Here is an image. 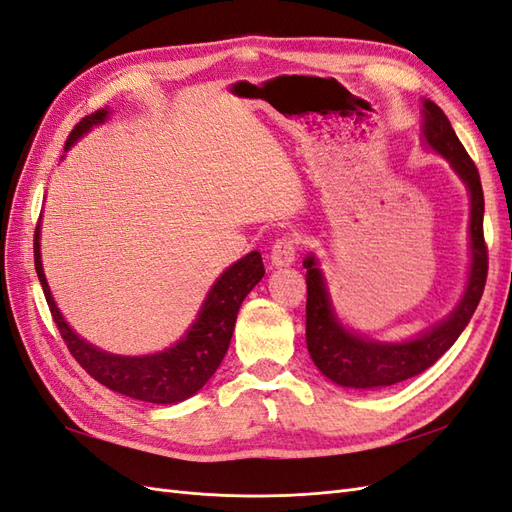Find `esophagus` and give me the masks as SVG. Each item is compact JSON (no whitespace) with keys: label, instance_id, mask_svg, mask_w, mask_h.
<instances>
[{"label":"esophagus","instance_id":"1","mask_svg":"<svg viewBox=\"0 0 512 512\" xmlns=\"http://www.w3.org/2000/svg\"><path fill=\"white\" fill-rule=\"evenodd\" d=\"M296 253H298V238L292 233H285L272 244L270 261L274 266H290L292 261H296Z\"/></svg>","mask_w":512,"mask_h":512}]
</instances>
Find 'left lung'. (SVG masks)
I'll return each mask as SVG.
<instances>
[{"label": "left lung", "instance_id": "obj_1", "mask_svg": "<svg viewBox=\"0 0 512 512\" xmlns=\"http://www.w3.org/2000/svg\"><path fill=\"white\" fill-rule=\"evenodd\" d=\"M424 136L430 147L437 149L461 175L471 194V270L467 292L452 316L437 324L435 329L411 339V342L378 344L348 333L337 322L329 294L324 290L322 274L316 268V259L307 257V348L318 370L342 387H387L428 370L463 333L480 303L484 283H487L489 251L482 229L484 194L478 168L467 155L461 140L456 138L448 116L432 101H424Z\"/></svg>", "mask_w": 512, "mask_h": 512}]
</instances>
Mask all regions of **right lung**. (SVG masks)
I'll return each mask as SVG.
<instances>
[{
    "mask_svg": "<svg viewBox=\"0 0 512 512\" xmlns=\"http://www.w3.org/2000/svg\"><path fill=\"white\" fill-rule=\"evenodd\" d=\"M106 116L108 110H99L95 114L84 116L71 129L67 142H64V149H69L90 127L106 121ZM34 266L38 281L43 285L51 318H54L60 337L67 344L73 359L95 381L106 385L108 389L153 404H175L186 400L194 396L214 376L218 365L227 355L242 300L266 272L261 255L257 251L248 253L238 264H233L229 270L220 274L212 292L207 294L199 318L194 320L190 331L173 348H166L164 352H157V355L149 357H119L86 344L84 339H80L69 329V324L60 316L54 298H51L41 264L38 227L34 231Z\"/></svg>",
    "mask_w": 512,
    "mask_h": 512,
    "instance_id": "1",
    "label": "right lung"
}]
</instances>
